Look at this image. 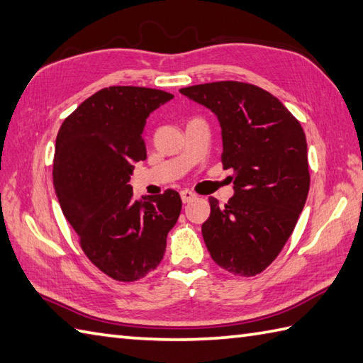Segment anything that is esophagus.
I'll list each match as a JSON object with an SVG mask.
<instances>
[{
	"label": "esophagus",
	"instance_id": "34e87169",
	"mask_svg": "<svg viewBox=\"0 0 363 363\" xmlns=\"http://www.w3.org/2000/svg\"><path fill=\"white\" fill-rule=\"evenodd\" d=\"M181 198H182V203H190V201H194V199L196 198V194H194V191L191 190H182L181 191Z\"/></svg>",
	"mask_w": 363,
	"mask_h": 363
}]
</instances>
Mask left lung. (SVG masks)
Segmentation results:
<instances>
[{"instance_id": "8db88e82", "label": "left lung", "mask_w": 363, "mask_h": 363, "mask_svg": "<svg viewBox=\"0 0 363 363\" xmlns=\"http://www.w3.org/2000/svg\"><path fill=\"white\" fill-rule=\"evenodd\" d=\"M220 121L221 162L234 176V196L220 207L209 198L203 237L211 257L240 276H256L289 240L309 194L307 142L299 121L279 99L237 81L179 90Z\"/></svg>"}]
</instances>
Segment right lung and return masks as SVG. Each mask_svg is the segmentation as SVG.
<instances>
[{"mask_svg": "<svg viewBox=\"0 0 363 363\" xmlns=\"http://www.w3.org/2000/svg\"><path fill=\"white\" fill-rule=\"evenodd\" d=\"M173 98L164 90L113 86L68 115L56 138L54 190L91 264L115 281L142 279L160 264L179 218L176 190L133 198L137 162L146 159L143 128Z\"/></svg>", "mask_w": 363, "mask_h": 363, "instance_id": "obj_1", "label": "right lung"}]
</instances>
